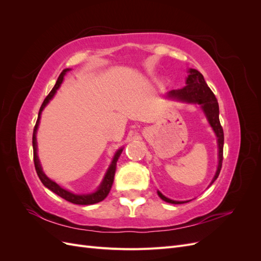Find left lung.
Wrapping results in <instances>:
<instances>
[{
    "mask_svg": "<svg viewBox=\"0 0 261 261\" xmlns=\"http://www.w3.org/2000/svg\"><path fill=\"white\" fill-rule=\"evenodd\" d=\"M188 77L186 80V86L181 89L171 90L168 92L167 98L174 99L177 101L186 102V103H197L200 105L201 109L206 114L208 122L211 125L212 129L215 130L217 138H218V147H219V164L216 172V175L213 177L211 184L215 181L219 174L221 168H222V160H223V144H224V134L223 128L220 124L219 120V105L218 100L215 94L211 91L208 85L204 82L203 76L197 69L189 68ZM160 198L169 203H184L186 201H176L167 198L160 192H158Z\"/></svg>",
    "mask_w": 261,
    "mask_h": 261,
    "instance_id": "obj_1",
    "label": "left lung"
}]
</instances>
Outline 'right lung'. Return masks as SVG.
I'll list each match as a JSON object with an SVG mask.
<instances>
[{
    "mask_svg": "<svg viewBox=\"0 0 261 261\" xmlns=\"http://www.w3.org/2000/svg\"><path fill=\"white\" fill-rule=\"evenodd\" d=\"M68 70H70V69L69 68H65L61 73V75L59 76L58 81H57V84L54 85V87L52 88V90L50 91V93L44 99L40 110H39L38 120L36 122L35 128H34V134H33V147H34L35 168H36V171H37V174H38L39 178H40V180L42 181V184L46 188H49L50 191H52L53 193H55L57 195H59L60 197H62L63 199H65V200L72 202V203H76V204H93V203H97V202L102 201L109 195L110 189H111L112 184H113L114 174H115V170H116V162L118 160V156L121 155V153L123 151V148L118 149L117 151H116V153H115V155L113 158V160H112V163L109 167V169H108V171L106 173V176H105L103 180H102V183H101V185L99 186V188L97 189V191L94 192V193H91V194H82V195L73 194V193L66 191V189L62 188L60 185H58L57 183H55V181H53L52 179H50L48 176H46L44 173H43V171H42V168H41V165H40V161H39L38 155H37V138H36V134H37V129H38V126H39V122H40L41 112L43 111V109L45 108V106L49 103V101L54 97V94L57 93V90L60 88L61 84L63 83V80H64V75L68 72Z\"/></svg>",
    "mask_w": 261,
    "mask_h": 261,
    "instance_id": "right-lung-1",
    "label": "right lung"
}]
</instances>
